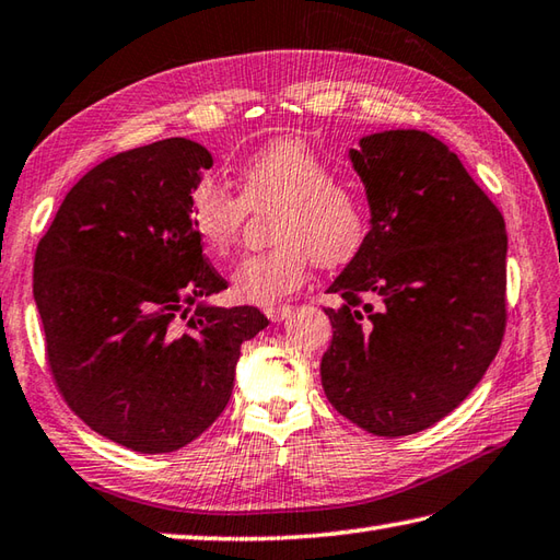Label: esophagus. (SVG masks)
<instances>
[{
  "mask_svg": "<svg viewBox=\"0 0 560 560\" xmlns=\"http://www.w3.org/2000/svg\"><path fill=\"white\" fill-rule=\"evenodd\" d=\"M292 314V304H272V307H266V316L270 322H282Z\"/></svg>",
  "mask_w": 560,
  "mask_h": 560,
  "instance_id": "obj_1",
  "label": "esophagus"
}]
</instances>
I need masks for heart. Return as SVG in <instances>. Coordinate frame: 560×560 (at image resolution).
<instances>
[{"label":"heart","instance_id":"obj_1","mask_svg":"<svg viewBox=\"0 0 560 560\" xmlns=\"http://www.w3.org/2000/svg\"><path fill=\"white\" fill-rule=\"evenodd\" d=\"M238 195L199 180L187 199L195 236L217 253L236 246L248 209L278 205L270 238L276 246L241 258L231 284L253 304L280 302L307 280L312 260L341 268L363 253L373 234L371 199L353 183L336 180V167L302 139H278L253 151L236 171Z\"/></svg>","mask_w":560,"mask_h":560}]
</instances>
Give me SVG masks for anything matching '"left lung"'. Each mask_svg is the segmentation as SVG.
<instances>
[{"label":"left lung","mask_w":560,"mask_h":560,"mask_svg":"<svg viewBox=\"0 0 560 560\" xmlns=\"http://www.w3.org/2000/svg\"><path fill=\"white\" fill-rule=\"evenodd\" d=\"M373 234L329 288L331 407L375 436L424 431L466 399L508 324V231L446 143L417 129L351 151Z\"/></svg>","instance_id":"8db88e82"}]
</instances>
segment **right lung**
<instances>
[{"label":"right lung","mask_w":560,"mask_h":560,"mask_svg":"<svg viewBox=\"0 0 560 560\" xmlns=\"http://www.w3.org/2000/svg\"><path fill=\"white\" fill-rule=\"evenodd\" d=\"M212 167L195 141L165 139L94 165L38 241L34 300L58 393L97 434L171 453L229 405L258 307H207L226 290L187 217Z\"/></svg>","instance_id":"add662e5"}]
</instances>
